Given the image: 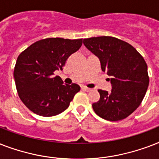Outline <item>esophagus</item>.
Returning <instances> with one entry per match:
<instances>
[{"label": "esophagus", "mask_w": 159, "mask_h": 159, "mask_svg": "<svg viewBox=\"0 0 159 159\" xmlns=\"http://www.w3.org/2000/svg\"><path fill=\"white\" fill-rule=\"evenodd\" d=\"M81 88H82V90H83V91H86V92H90V91H91V88L86 87V86H82Z\"/></svg>", "instance_id": "esophagus-1"}]
</instances>
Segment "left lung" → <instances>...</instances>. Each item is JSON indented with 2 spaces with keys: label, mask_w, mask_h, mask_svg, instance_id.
<instances>
[{
  "label": "left lung",
  "mask_w": 159,
  "mask_h": 159,
  "mask_svg": "<svg viewBox=\"0 0 159 159\" xmlns=\"http://www.w3.org/2000/svg\"><path fill=\"white\" fill-rule=\"evenodd\" d=\"M84 45L99 57L102 69L111 77V92L99 89L100 100L92 104L97 116L110 121L128 117L145 96L149 77L142 55L125 41L111 36L83 39Z\"/></svg>",
  "instance_id": "8db88e82"
}]
</instances>
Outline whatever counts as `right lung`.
Segmentation results:
<instances>
[{
    "label": "right lung",
    "mask_w": 159,
    "mask_h": 159,
    "mask_svg": "<svg viewBox=\"0 0 159 159\" xmlns=\"http://www.w3.org/2000/svg\"><path fill=\"white\" fill-rule=\"evenodd\" d=\"M82 44V39L47 38L32 43L19 55L14 69L16 90L32 112L48 117L69 106L80 87L76 83L63 84L53 72L62 70L68 57Z\"/></svg>",
    "instance_id": "right-lung-1"
}]
</instances>
